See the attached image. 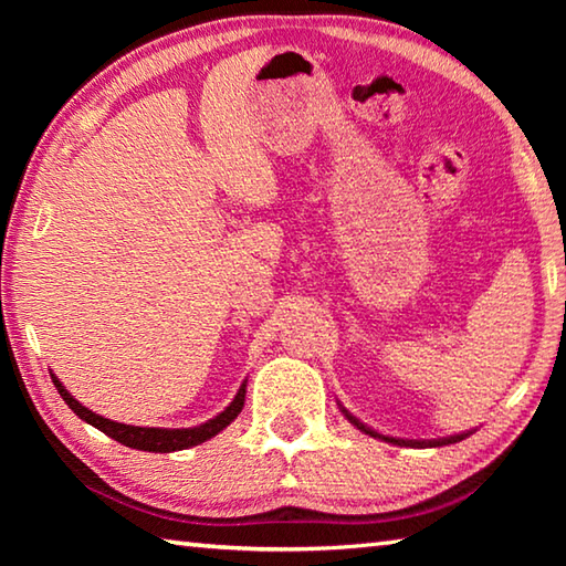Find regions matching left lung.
Here are the masks:
<instances>
[{
    "label": "left lung",
    "instance_id": "obj_1",
    "mask_svg": "<svg viewBox=\"0 0 566 566\" xmlns=\"http://www.w3.org/2000/svg\"><path fill=\"white\" fill-rule=\"evenodd\" d=\"M344 415H347V409H342ZM347 419L352 421L354 427H359L361 432H367V434H371V437H381V434H377V432H371L369 427H364L359 419H354L352 415H347ZM381 439H387V442H395V444H411V442H405V439H389V437H381ZM459 439H464V434H457V437H449V439H437V442H429V444H434V447H439V444H452V442H459ZM415 444H424V442H415Z\"/></svg>",
    "mask_w": 566,
    "mask_h": 566
}]
</instances>
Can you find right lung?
<instances>
[{"label":"right lung","instance_id":"add662e5","mask_svg":"<svg viewBox=\"0 0 566 566\" xmlns=\"http://www.w3.org/2000/svg\"><path fill=\"white\" fill-rule=\"evenodd\" d=\"M52 381L56 391H60L62 399L70 405V409L74 411L76 417L90 421L92 427H97L99 432H104L112 439H117L119 444L124 447H132V449H142V452H177V449H189V447H197L207 442V439H212L214 434L222 432V429L229 424V421H234L239 411L244 407V395H247V385H242V389L237 391V397L232 405H229L222 415H217L214 419L205 421V424L199 427H191V429H157V427H132V424H119V421H112V419H104L99 415H94L92 409L82 407L80 401H76L70 391L62 387V381L52 375Z\"/></svg>","mask_w":566,"mask_h":566}]
</instances>
